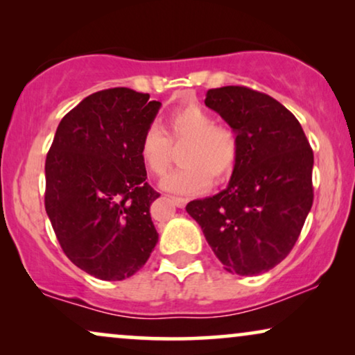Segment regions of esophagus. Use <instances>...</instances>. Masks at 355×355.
Masks as SVG:
<instances>
[{
  "mask_svg": "<svg viewBox=\"0 0 355 355\" xmlns=\"http://www.w3.org/2000/svg\"><path fill=\"white\" fill-rule=\"evenodd\" d=\"M171 202L179 208H184L187 205V198H184V197H171Z\"/></svg>",
  "mask_w": 355,
  "mask_h": 355,
  "instance_id": "obj_1",
  "label": "esophagus"
}]
</instances>
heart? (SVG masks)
I'll use <instances>...</instances> for the list:
<instances>
[{
  "label": "heart",
  "instance_id": "b5f03b06",
  "mask_svg": "<svg viewBox=\"0 0 355 355\" xmlns=\"http://www.w3.org/2000/svg\"><path fill=\"white\" fill-rule=\"evenodd\" d=\"M169 137L152 124L140 139V158L155 176H164L171 166V142L187 145L181 153L182 168L169 174L163 189L178 193H198L210 186V176L223 181L231 174L239 157V140L227 125L215 124L213 116L200 106L174 110L168 116Z\"/></svg>",
  "mask_w": 355,
  "mask_h": 355
}]
</instances>
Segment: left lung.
<instances>
[{"mask_svg":"<svg viewBox=\"0 0 355 355\" xmlns=\"http://www.w3.org/2000/svg\"><path fill=\"white\" fill-rule=\"evenodd\" d=\"M239 140L230 186L187 203L208 245L230 273L255 276L281 263L313 203V152L302 125L270 95L242 85L207 92Z\"/></svg>","mask_w":355,"mask_h":355,"instance_id":"1","label":"left lung"}]
</instances>
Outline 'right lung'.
I'll return each instance as SVG.
<instances>
[{
    "instance_id": "obj_1",
    "label": "right lung",
    "mask_w": 355,
    "mask_h": 355,
    "mask_svg": "<svg viewBox=\"0 0 355 355\" xmlns=\"http://www.w3.org/2000/svg\"><path fill=\"white\" fill-rule=\"evenodd\" d=\"M159 101L116 87L95 92L58 125L45 163V210L76 266L103 281L142 268L158 242L140 139Z\"/></svg>"
}]
</instances>
